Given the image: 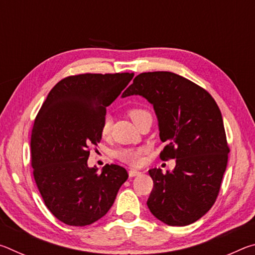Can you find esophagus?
Returning <instances> with one entry per match:
<instances>
[{
  "label": "esophagus",
  "instance_id": "1",
  "mask_svg": "<svg viewBox=\"0 0 255 255\" xmlns=\"http://www.w3.org/2000/svg\"><path fill=\"white\" fill-rule=\"evenodd\" d=\"M128 174H129V176H130V178H133V176L139 175L140 172L137 171V170H129L128 171Z\"/></svg>",
  "mask_w": 255,
  "mask_h": 255
}]
</instances>
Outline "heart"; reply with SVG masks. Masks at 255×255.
I'll return each mask as SVG.
<instances>
[{"mask_svg": "<svg viewBox=\"0 0 255 255\" xmlns=\"http://www.w3.org/2000/svg\"><path fill=\"white\" fill-rule=\"evenodd\" d=\"M145 115H148V112L144 109H140V108H133V109L129 110V117L131 118L133 124ZM110 127H111L110 117L109 116H106L101 126L102 135H107V133H109ZM144 152L145 150L143 148H122V149H118L117 152L115 153V155L116 157L119 158L120 161H123L124 163H127L131 166H138L143 163Z\"/></svg>", "mask_w": 255, "mask_h": 255, "instance_id": "1", "label": "heart"}]
</instances>
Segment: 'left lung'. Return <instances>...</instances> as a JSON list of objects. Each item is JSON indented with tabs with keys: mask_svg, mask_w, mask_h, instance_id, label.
<instances>
[{
	"mask_svg": "<svg viewBox=\"0 0 255 255\" xmlns=\"http://www.w3.org/2000/svg\"><path fill=\"white\" fill-rule=\"evenodd\" d=\"M129 96H141L153 106L159 138L166 143L159 156L175 159L166 173L148 171L154 182L150 213L170 226L197 222L215 204L230 153L217 103L199 85L171 72L137 75L123 93Z\"/></svg>",
	"mask_w": 255,
	"mask_h": 255,
	"instance_id": "1",
	"label": "left lung"
}]
</instances>
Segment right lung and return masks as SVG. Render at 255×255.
<instances>
[{
  "label": "right lung",
  "mask_w": 255,
  "mask_h": 255,
  "mask_svg": "<svg viewBox=\"0 0 255 255\" xmlns=\"http://www.w3.org/2000/svg\"><path fill=\"white\" fill-rule=\"evenodd\" d=\"M133 73L80 74L59 81L34 120L30 148L34 181L47 208L70 226L91 225L114 205L127 171L89 167V147L101 140L106 108Z\"/></svg>",
  "instance_id": "right-lung-1"
}]
</instances>
